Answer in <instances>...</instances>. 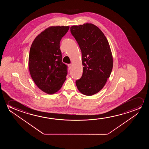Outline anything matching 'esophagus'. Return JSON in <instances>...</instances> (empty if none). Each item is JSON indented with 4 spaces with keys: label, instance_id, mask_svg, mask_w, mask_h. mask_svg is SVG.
Instances as JSON below:
<instances>
[{
    "label": "esophagus",
    "instance_id": "obj_1",
    "mask_svg": "<svg viewBox=\"0 0 149 149\" xmlns=\"http://www.w3.org/2000/svg\"><path fill=\"white\" fill-rule=\"evenodd\" d=\"M69 69H71L72 67V64H69Z\"/></svg>",
    "mask_w": 149,
    "mask_h": 149
}]
</instances>
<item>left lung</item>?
<instances>
[{
  "label": "left lung",
  "mask_w": 149,
  "mask_h": 149,
  "mask_svg": "<svg viewBox=\"0 0 149 149\" xmlns=\"http://www.w3.org/2000/svg\"><path fill=\"white\" fill-rule=\"evenodd\" d=\"M70 29L81 49L84 66L82 77L76 85L82 94L92 96L102 90L112 71L110 46L102 31L92 23L73 25Z\"/></svg>",
  "instance_id": "8db88e82"
}]
</instances>
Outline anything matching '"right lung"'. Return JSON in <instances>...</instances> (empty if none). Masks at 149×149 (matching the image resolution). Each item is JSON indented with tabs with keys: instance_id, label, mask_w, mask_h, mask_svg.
<instances>
[{
	"instance_id": "right-lung-1",
	"label": "right lung",
	"mask_w": 149,
	"mask_h": 149,
	"mask_svg": "<svg viewBox=\"0 0 149 149\" xmlns=\"http://www.w3.org/2000/svg\"><path fill=\"white\" fill-rule=\"evenodd\" d=\"M69 27H49L37 36L31 45L29 58L31 77L46 94L58 92L66 79L67 67L62 62L59 44Z\"/></svg>"
}]
</instances>
